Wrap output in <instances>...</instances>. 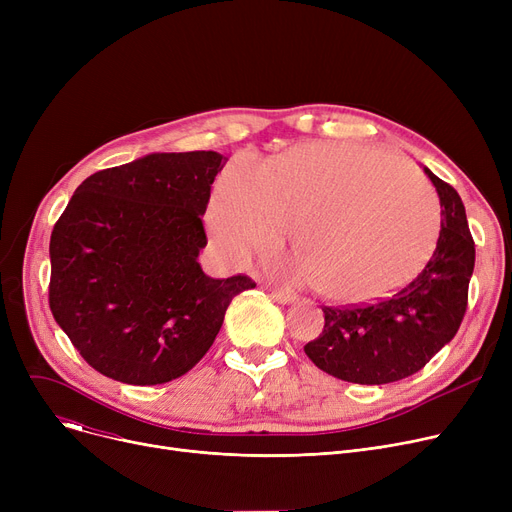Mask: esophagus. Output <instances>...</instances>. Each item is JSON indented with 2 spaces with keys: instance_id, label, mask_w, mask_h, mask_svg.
<instances>
[{
  "instance_id": "obj_1",
  "label": "esophagus",
  "mask_w": 512,
  "mask_h": 512,
  "mask_svg": "<svg viewBox=\"0 0 512 512\" xmlns=\"http://www.w3.org/2000/svg\"><path fill=\"white\" fill-rule=\"evenodd\" d=\"M272 297L280 303V305H290L294 303V294L288 288H272Z\"/></svg>"
}]
</instances>
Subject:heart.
<instances>
[{"label":"heart","mask_w":512,"mask_h":512,"mask_svg":"<svg viewBox=\"0 0 512 512\" xmlns=\"http://www.w3.org/2000/svg\"><path fill=\"white\" fill-rule=\"evenodd\" d=\"M211 236L230 259L290 245L299 272L340 303L411 278L434 249L440 203L413 168L353 143H311L265 164L236 157L215 182Z\"/></svg>","instance_id":"heart-1"}]
</instances>
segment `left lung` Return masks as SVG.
Instances as JSON below:
<instances>
[{
  "label": "left lung",
  "instance_id": "8db88e82",
  "mask_svg": "<svg viewBox=\"0 0 512 512\" xmlns=\"http://www.w3.org/2000/svg\"><path fill=\"white\" fill-rule=\"evenodd\" d=\"M434 182L442 230L423 270L390 297L367 305L321 307L326 324L305 344L307 357L338 380L390 384L423 369L459 332L469 301L475 242L465 205L454 188L423 168Z\"/></svg>",
  "mask_w": 512,
  "mask_h": 512
}]
</instances>
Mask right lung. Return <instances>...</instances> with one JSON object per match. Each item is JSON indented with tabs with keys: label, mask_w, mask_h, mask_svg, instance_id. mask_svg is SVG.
<instances>
[{
	"label": "right lung",
	"mask_w": 512,
	"mask_h": 512,
	"mask_svg": "<svg viewBox=\"0 0 512 512\" xmlns=\"http://www.w3.org/2000/svg\"><path fill=\"white\" fill-rule=\"evenodd\" d=\"M228 157L151 153L89 176L49 240V307L95 371L155 386L191 371L230 301L255 282L213 280L197 261L203 213Z\"/></svg>",
	"instance_id": "1"
}]
</instances>
